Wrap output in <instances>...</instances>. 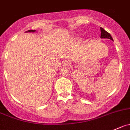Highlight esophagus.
Listing matches in <instances>:
<instances>
[{
	"label": "esophagus",
	"mask_w": 130,
	"mask_h": 130,
	"mask_svg": "<svg viewBox=\"0 0 130 130\" xmlns=\"http://www.w3.org/2000/svg\"><path fill=\"white\" fill-rule=\"evenodd\" d=\"M63 66H69V65H70V62L69 61H67V60H65L63 63Z\"/></svg>",
	"instance_id": "34e87169"
}]
</instances>
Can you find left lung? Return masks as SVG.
<instances>
[{
  "instance_id": "8db88e82",
  "label": "left lung",
  "mask_w": 130,
  "mask_h": 130,
  "mask_svg": "<svg viewBox=\"0 0 130 130\" xmlns=\"http://www.w3.org/2000/svg\"><path fill=\"white\" fill-rule=\"evenodd\" d=\"M100 30H101V36H100V37H101V38L109 39L113 41L112 37V36H110V34L108 33L107 31H105V30H104L103 28L100 27Z\"/></svg>"
}]
</instances>
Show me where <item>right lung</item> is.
Segmentation results:
<instances>
[{"instance_id": "add662e5", "label": "right lung", "mask_w": 130, "mask_h": 130, "mask_svg": "<svg viewBox=\"0 0 130 130\" xmlns=\"http://www.w3.org/2000/svg\"><path fill=\"white\" fill-rule=\"evenodd\" d=\"M36 30H28V31H29V32H34V31H35Z\"/></svg>"}]
</instances>
